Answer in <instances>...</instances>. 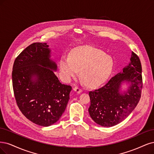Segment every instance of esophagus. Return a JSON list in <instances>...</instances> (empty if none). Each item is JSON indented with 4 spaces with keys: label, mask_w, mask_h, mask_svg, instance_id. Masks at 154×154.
Returning a JSON list of instances; mask_svg holds the SVG:
<instances>
[{
    "label": "esophagus",
    "mask_w": 154,
    "mask_h": 154,
    "mask_svg": "<svg viewBox=\"0 0 154 154\" xmlns=\"http://www.w3.org/2000/svg\"><path fill=\"white\" fill-rule=\"evenodd\" d=\"M73 90L75 91L76 93H81L82 92V89H81L80 88H79V87H77V86H75V87H74L73 88Z\"/></svg>",
    "instance_id": "34e87169"
}]
</instances>
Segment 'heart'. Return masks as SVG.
Listing matches in <instances>:
<instances>
[{"label":"heart","mask_w":154,"mask_h":154,"mask_svg":"<svg viewBox=\"0 0 154 154\" xmlns=\"http://www.w3.org/2000/svg\"><path fill=\"white\" fill-rule=\"evenodd\" d=\"M114 68L112 58L102 51L90 45L73 48L71 55L64 54L59 61L61 75L70 81L79 75L86 85L96 87L105 82Z\"/></svg>","instance_id":"b5f03b06"}]
</instances>
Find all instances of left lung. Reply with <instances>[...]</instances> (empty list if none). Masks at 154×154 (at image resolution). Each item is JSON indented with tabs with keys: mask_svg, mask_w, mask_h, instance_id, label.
<instances>
[{
	"mask_svg": "<svg viewBox=\"0 0 154 154\" xmlns=\"http://www.w3.org/2000/svg\"><path fill=\"white\" fill-rule=\"evenodd\" d=\"M130 83L127 92H119L121 84ZM143 88L140 59L132 52L131 62L103 86L89 92L88 109L92 120L102 127L116 125L130 115L140 100Z\"/></svg>",
	"mask_w": 154,
	"mask_h": 154,
	"instance_id": "1",
	"label": "left lung"
}]
</instances>
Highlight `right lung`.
<instances>
[{
	"mask_svg": "<svg viewBox=\"0 0 154 154\" xmlns=\"http://www.w3.org/2000/svg\"><path fill=\"white\" fill-rule=\"evenodd\" d=\"M47 43H34L14 62L12 82L19 109L28 120L43 127L57 122L65 111L72 87L62 84L54 71Z\"/></svg>",
	"mask_w": 154,
	"mask_h": 154,
	"instance_id": "obj_1",
	"label": "right lung"
}]
</instances>
